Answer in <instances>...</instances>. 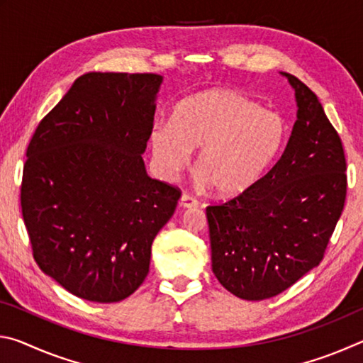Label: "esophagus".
I'll return each instance as SVG.
<instances>
[{
	"label": "esophagus",
	"mask_w": 363,
	"mask_h": 363,
	"mask_svg": "<svg viewBox=\"0 0 363 363\" xmlns=\"http://www.w3.org/2000/svg\"><path fill=\"white\" fill-rule=\"evenodd\" d=\"M179 203H181L182 208H195L196 205H199V200H196L195 196L189 195V194H182Z\"/></svg>",
	"instance_id": "1"
}]
</instances>
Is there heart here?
<instances>
[{"mask_svg":"<svg viewBox=\"0 0 363 363\" xmlns=\"http://www.w3.org/2000/svg\"><path fill=\"white\" fill-rule=\"evenodd\" d=\"M286 125L238 91L211 88L177 104L171 125L158 123L150 145L158 173L174 177L196 153V169L220 195H235L259 179L284 149Z\"/></svg>","mask_w":363,"mask_h":363,"instance_id":"1","label":"heart"}]
</instances>
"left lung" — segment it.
I'll use <instances>...</instances> for the list:
<instances>
[{"mask_svg": "<svg viewBox=\"0 0 363 363\" xmlns=\"http://www.w3.org/2000/svg\"><path fill=\"white\" fill-rule=\"evenodd\" d=\"M298 104L285 152L266 176L206 208L213 272L247 301L277 296L320 264L346 201L340 136L307 86L281 73Z\"/></svg>", "mask_w": 363, "mask_h": 363, "instance_id": "left-lung-1", "label": "left lung"}]
</instances>
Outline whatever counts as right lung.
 I'll list each match as a JSON object with an SVG mask.
<instances>
[{"mask_svg":"<svg viewBox=\"0 0 363 363\" xmlns=\"http://www.w3.org/2000/svg\"><path fill=\"white\" fill-rule=\"evenodd\" d=\"M157 73H84L27 147L21 206L36 264L67 291L116 303L143 285L181 190L147 176Z\"/></svg>","mask_w":363,"mask_h":363,"instance_id":"add662e5","label":"right lung"}]
</instances>
